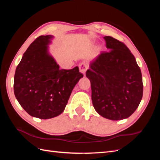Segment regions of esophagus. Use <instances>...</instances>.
Segmentation results:
<instances>
[{"label": "esophagus", "mask_w": 160, "mask_h": 160, "mask_svg": "<svg viewBox=\"0 0 160 160\" xmlns=\"http://www.w3.org/2000/svg\"><path fill=\"white\" fill-rule=\"evenodd\" d=\"M79 68L81 73L85 75L86 71L88 69V65L85 63V62H81V63L79 65Z\"/></svg>", "instance_id": "34e87169"}]
</instances>
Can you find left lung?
Wrapping results in <instances>:
<instances>
[{
    "label": "left lung",
    "mask_w": 160,
    "mask_h": 160,
    "mask_svg": "<svg viewBox=\"0 0 160 160\" xmlns=\"http://www.w3.org/2000/svg\"><path fill=\"white\" fill-rule=\"evenodd\" d=\"M106 47L90 65L86 76L91 81L93 107L111 120L129 118L143 96L142 72L134 56L123 42L104 37Z\"/></svg>",
    "instance_id": "left-lung-1"
}]
</instances>
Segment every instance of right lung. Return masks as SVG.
I'll return each instance as SVG.
<instances>
[{
	"label": "right lung",
	"mask_w": 160,
	"mask_h": 160,
	"mask_svg": "<svg viewBox=\"0 0 160 160\" xmlns=\"http://www.w3.org/2000/svg\"><path fill=\"white\" fill-rule=\"evenodd\" d=\"M51 35L39 36L24 53L14 77V93L19 104L32 117L50 119L64 111L71 92L83 77L78 67L59 69L48 54Z\"/></svg>",
	"instance_id": "add662e5"
}]
</instances>
